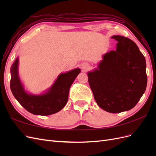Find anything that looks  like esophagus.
I'll return each mask as SVG.
<instances>
[{"mask_svg": "<svg viewBox=\"0 0 156 156\" xmlns=\"http://www.w3.org/2000/svg\"><path fill=\"white\" fill-rule=\"evenodd\" d=\"M87 68H88V65H84L83 66V69H84V70L87 69Z\"/></svg>", "mask_w": 156, "mask_h": 156, "instance_id": "34e87169", "label": "esophagus"}]
</instances>
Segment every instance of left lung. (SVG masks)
<instances>
[{
	"mask_svg": "<svg viewBox=\"0 0 156 156\" xmlns=\"http://www.w3.org/2000/svg\"><path fill=\"white\" fill-rule=\"evenodd\" d=\"M116 51L103 55L98 68L88 73V83L98 106L111 113L133 108L147 85L146 60L134 41L113 36Z\"/></svg>",
	"mask_w": 156,
	"mask_h": 156,
	"instance_id": "8db88e82",
	"label": "left lung"
}]
</instances>
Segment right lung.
Wrapping results in <instances>:
<instances>
[{"label": "right lung", "instance_id": "add662e5", "mask_svg": "<svg viewBox=\"0 0 156 156\" xmlns=\"http://www.w3.org/2000/svg\"><path fill=\"white\" fill-rule=\"evenodd\" d=\"M19 58L11 66L10 88L18 102L29 112L36 115L47 116L58 112L67 103L69 88L79 73V68L65 73H60L50 88L45 94L32 95L24 89L18 73Z\"/></svg>", "mask_w": 156, "mask_h": 156}]
</instances>
